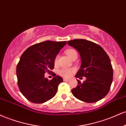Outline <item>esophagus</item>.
Segmentation results:
<instances>
[{
    "label": "esophagus",
    "mask_w": 126,
    "mask_h": 126,
    "mask_svg": "<svg viewBox=\"0 0 126 126\" xmlns=\"http://www.w3.org/2000/svg\"><path fill=\"white\" fill-rule=\"evenodd\" d=\"M63 81H69V79H67V78H63Z\"/></svg>",
    "instance_id": "obj_1"
}]
</instances>
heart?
Masks as SVG:
<instances>
[{"instance_id": "b5f03b06", "label": "heart", "mask_w": 126, "mask_h": 126, "mask_svg": "<svg viewBox=\"0 0 126 126\" xmlns=\"http://www.w3.org/2000/svg\"><path fill=\"white\" fill-rule=\"evenodd\" d=\"M66 54L71 59H72L75 55H77V52L75 49H69L66 50ZM58 56L57 55L55 57L54 59V63L55 64H57L58 63ZM75 71V68H63L60 69L58 71V74L61 75L63 77L65 78H69L71 76L72 74Z\"/></svg>"}]
</instances>
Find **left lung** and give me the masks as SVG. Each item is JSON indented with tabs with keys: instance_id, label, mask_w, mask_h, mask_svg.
Instances as JSON below:
<instances>
[{
	"instance_id": "obj_1",
	"label": "left lung",
	"mask_w": 126,
	"mask_h": 126,
	"mask_svg": "<svg viewBox=\"0 0 126 126\" xmlns=\"http://www.w3.org/2000/svg\"><path fill=\"white\" fill-rule=\"evenodd\" d=\"M76 49L81 59V68L75 77H86L71 90L75 98L86 103H95L108 94L113 81V69L110 59L101 46L85 39H74L67 42Z\"/></svg>"
}]
</instances>
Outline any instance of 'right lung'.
Instances as JSON below:
<instances>
[{
    "instance_id": "right-lung-1",
    "label": "right lung",
    "mask_w": 126,
    "mask_h": 126,
    "mask_svg": "<svg viewBox=\"0 0 126 126\" xmlns=\"http://www.w3.org/2000/svg\"><path fill=\"white\" fill-rule=\"evenodd\" d=\"M66 44V41H44L31 46L22 54L16 66L17 85L29 101L41 104L55 95L63 79L53 73L54 78L49 80L44 74L52 72L55 57Z\"/></svg>"
}]
</instances>
